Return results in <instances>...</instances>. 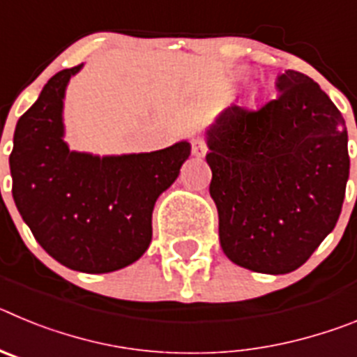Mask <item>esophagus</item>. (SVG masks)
Segmentation results:
<instances>
[{
	"label": "esophagus",
	"mask_w": 357,
	"mask_h": 357,
	"mask_svg": "<svg viewBox=\"0 0 357 357\" xmlns=\"http://www.w3.org/2000/svg\"><path fill=\"white\" fill-rule=\"evenodd\" d=\"M191 151H193V155H204L207 151L206 141L202 139V137H193V139H191Z\"/></svg>",
	"instance_id": "34e87169"
}]
</instances>
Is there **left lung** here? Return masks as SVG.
I'll list each match as a JSON object with an SVG mask.
<instances>
[{
	"label": "left lung",
	"instance_id": "left-lung-1",
	"mask_svg": "<svg viewBox=\"0 0 357 357\" xmlns=\"http://www.w3.org/2000/svg\"><path fill=\"white\" fill-rule=\"evenodd\" d=\"M263 103H232L207 130L209 193L232 263L289 273L338 222L349 181L347 127L320 85L288 69Z\"/></svg>",
	"mask_w": 357,
	"mask_h": 357
}]
</instances>
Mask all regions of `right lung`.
<instances>
[{"instance_id":"obj_1","label":"right lung","mask_w":357,"mask_h":357,"mask_svg":"<svg viewBox=\"0 0 357 357\" xmlns=\"http://www.w3.org/2000/svg\"><path fill=\"white\" fill-rule=\"evenodd\" d=\"M82 69H62L19 118L10 153L12 197L40 247L85 273L125 268L146 252L157 198L191 153L188 141L150 153L98 157L64 141V94Z\"/></svg>"}]
</instances>
